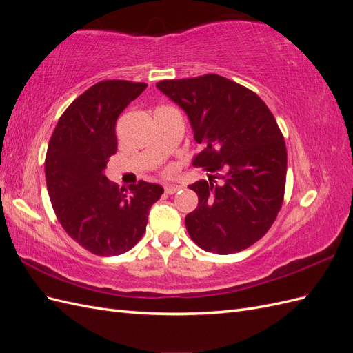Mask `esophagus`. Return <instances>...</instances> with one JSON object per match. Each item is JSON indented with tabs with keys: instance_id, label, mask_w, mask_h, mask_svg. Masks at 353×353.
<instances>
[{
	"instance_id": "esophagus-1",
	"label": "esophagus",
	"mask_w": 353,
	"mask_h": 353,
	"mask_svg": "<svg viewBox=\"0 0 353 353\" xmlns=\"http://www.w3.org/2000/svg\"><path fill=\"white\" fill-rule=\"evenodd\" d=\"M181 188H183V187H181V185H175V184H168V185H165V191H166L168 194H175L176 191H179Z\"/></svg>"
}]
</instances>
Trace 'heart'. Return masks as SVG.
Here are the masks:
<instances>
[{
	"label": "heart",
	"mask_w": 353,
	"mask_h": 353,
	"mask_svg": "<svg viewBox=\"0 0 353 353\" xmlns=\"http://www.w3.org/2000/svg\"><path fill=\"white\" fill-rule=\"evenodd\" d=\"M165 172H166V174H169V172H170V169H169V168H168V169H166V170H165Z\"/></svg>",
	"instance_id": "obj_1"
}]
</instances>
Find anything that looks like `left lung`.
<instances>
[{"mask_svg":"<svg viewBox=\"0 0 353 353\" xmlns=\"http://www.w3.org/2000/svg\"><path fill=\"white\" fill-rule=\"evenodd\" d=\"M156 87L187 113L205 147L193 165L213 174L188 185L199 196L185 216L191 240L218 254L250 248L271 228L284 199L287 150L274 114L258 94L215 73Z\"/></svg>","mask_w":353,"mask_h":353,"instance_id":"left-lung-1","label":"left lung"}]
</instances>
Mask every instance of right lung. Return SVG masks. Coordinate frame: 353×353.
<instances>
[{"instance_id":"1","label":"right lung","mask_w":353,"mask_h":353,"mask_svg":"<svg viewBox=\"0 0 353 353\" xmlns=\"http://www.w3.org/2000/svg\"><path fill=\"white\" fill-rule=\"evenodd\" d=\"M145 88L119 79L92 85L60 116L50 138L46 179L52 209L69 236L94 254L131 250L163 194L157 184L140 181L126 190L104 175L117 150V117Z\"/></svg>"}]
</instances>
